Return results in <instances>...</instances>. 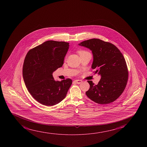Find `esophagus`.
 Returning <instances> with one entry per match:
<instances>
[{"label": "esophagus", "mask_w": 147, "mask_h": 147, "mask_svg": "<svg viewBox=\"0 0 147 147\" xmlns=\"http://www.w3.org/2000/svg\"><path fill=\"white\" fill-rule=\"evenodd\" d=\"M74 82L76 83L77 84H80L82 82V81L81 80H75L74 81Z\"/></svg>", "instance_id": "1"}]
</instances>
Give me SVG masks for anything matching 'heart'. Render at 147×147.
<instances>
[{
	"label": "heart",
	"mask_w": 147,
	"mask_h": 147,
	"mask_svg": "<svg viewBox=\"0 0 147 147\" xmlns=\"http://www.w3.org/2000/svg\"><path fill=\"white\" fill-rule=\"evenodd\" d=\"M85 51H79V54H80L81 53H82L85 52Z\"/></svg>",
	"instance_id": "obj_1"
}]
</instances>
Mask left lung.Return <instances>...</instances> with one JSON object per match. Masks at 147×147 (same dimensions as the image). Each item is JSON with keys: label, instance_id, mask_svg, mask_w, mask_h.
Returning a JSON list of instances; mask_svg holds the SVG:
<instances>
[{"label": "left lung", "instance_id": "8db88e82", "mask_svg": "<svg viewBox=\"0 0 147 147\" xmlns=\"http://www.w3.org/2000/svg\"><path fill=\"white\" fill-rule=\"evenodd\" d=\"M78 45L92 51L91 68L101 76L97 85L87 81L90 88L86 94L98 104L113 102L123 93L128 80L127 67L122 53L114 45L98 38L84 40Z\"/></svg>", "mask_w": 147, "mask_h": 147}]
</instances>
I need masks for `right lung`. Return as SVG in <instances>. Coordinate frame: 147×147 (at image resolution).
Masks as SVG:
<instances>
[{
	"label": "right lung",
	"mask_w": 147,
	"mask_h": 147,
	"mask_svg": "<svg viewBox=\"0 0 147 147\" xmlns=\"http://www.w3.org/2000/svg\"><path fill=\"white\" fill-rule=\"evenodd\" d=\"M69 43L48 40L28 51L22 75L28 92L42 105L53 106L63 100L72 83L67 78L55 81L53 73L62 66Z\"/></svg>",
	"instance_id": "right-lung-1"
}]
</instances>
